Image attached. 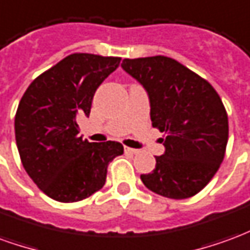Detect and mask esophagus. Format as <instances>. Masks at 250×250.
<instances>
[{
    "label": "esophagus",
    "mask_w": 250,
    "mask_h": 250,
    "mask_svg": "<svg viewBox=\"0 0 250 250\" xmlns=\"http://www.w3.org/2000/svg\"><path fill=\"white\" fill-rule=\"evenodd\" d=\"M125 151L128 152V154H138V152H139V150H135V148H131V147L125 146Z\"/></svg>",
    "instance_id": "esophagus-1"
}]
</instances>
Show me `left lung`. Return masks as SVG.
Wrapping results in <instances>:
<instances>
[{"label":"left lung","mask_w":250,"mask_h":250,"mask_svg":"<svg viewBox=\"0 0 250 250\" xmlns=\"http://www.w3.org/2000/svg\"><path fill=\"white\" fill-rule=\"evenodd\" d=\"M122 68L150 99L152 127L166 134L165 154L141 179L154 193L185 199L199 193L224 161L228 114L209 82L166 56L125 59Z\"/></svg>","instance_id":"1"}]
</instances>
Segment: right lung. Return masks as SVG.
Returning a JSON list of instances; mask_svg holds the SVG:
<instances>
[{"label": "right lung", "instance_id": "1", "mask_svg": "<svg viewBox=\"0 0 250 250\" xmlns=\"http://www.w3.org/2000/svg\"><path fill=\"white\" fill-rule=\"evenodd\" d=\"M120 57L73 53L30 83L14 119L25 171L59 202H77L103 188L108 163L123 154L119 142L89 143L79 116H89L93 95Z\"/></svg>", "mask_w": 250, "mask_h": 250}]
</instances>
